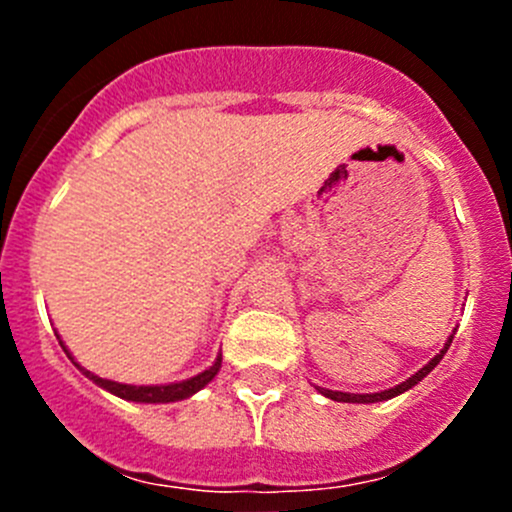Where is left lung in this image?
Listing matches in <instances>:
<instances>
[{
	"label": "left lung",
	"instance_id": "1",
	"mask_svg": "<svg viewBox=\"0 0 512 512\" xmlns=\"http://www.w3.org/2000/svg\"><path fill=\"white\" fill-rule=\"evenodd\" d=\"M451 342H453V337H448L446 347L441 349V354H436V356H433V359L428 361V364L423 366L421 371H416V374L411 376V379H406L404 384L394 386V389H389V391H379V394H347V391H329V389H319V391H322V394L327 396V399H332V401H344V404H374V401H386V399H394V396L404 394V391H409L411 386H416L418 381H421L423 376H426L428 371H431L433 366H436L438 361L443 359V354L448 352V347H451Z\"/></svg>",
	"mask_w": 512,
	"mask_h": 512
}]
</instances>
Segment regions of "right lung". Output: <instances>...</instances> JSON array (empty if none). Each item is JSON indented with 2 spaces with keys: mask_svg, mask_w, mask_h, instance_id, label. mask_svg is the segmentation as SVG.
Instances as JSON below:
<instances>
[{
  "mask_svg": "<svg viewBox=\"0 0 512 512\" xmlns=\"http://www.w3.org/2000/svg\"><path fill=\"white\" fill-rule=\"evenodd\" d=\"M59 344H61V347H64V342H59ZM64 352H66V347H64ZM66 354H69V352H66ZM69 359H71V354H69ZM220 361H223V356H218V359H215V364L210 366V369H205L203 374L193 376V379H188V381H180V384H168V386H131V384H118V381L101 379V376H94V374H91V371L81 369V366L76 364V361H74V364L79 366V369L84 371V374L89 376L91 381H96L98 386H103V389L111 391V394L121 396V399H126V401H141V404H168V401L188 399V396H193L195 391L203 389L205 384H210V381L215 379V374H218V371H220Z\"/></svg>",
  "mask_w": 512,
  "mask_h": 512,
  "instance_id": "1",
  "label": "right lung"
}]
</instances>
